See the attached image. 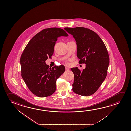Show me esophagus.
Here are the masks:
<instances>
[{"label":"esophagus","instance_id":"1","mask_svg":"<svg viewBox=\"0 0 131 131\" xmlns=\"http://www.w3.org/2000/svg\"><path fill=\"white\" fill-rule=\"evenodd\" d=\"M65 70H66V71H69V68H68L67 67H65Z\"/></svg>","mask_w":131,"mask_h":131}]
</instances>
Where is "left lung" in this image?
Masks as SVG:
<instances>
[{
    "instance_id": "obj_1",
    "label": "left lung",
    "mask_w": 131,
    "mask_h": 131,
    "mask_svg": "<svg viewBox=\"0 0 131 131\" xmlns=\"http://www.w3.org/2000/svg\"><path fill=\"white\" fill-rule=\"evenodd\" d=\"M73 35L77 45L79 63L86 64L84 69H71L74 74L73 91L77 94L89 96L100 87L107 73L109 57L107 48L100 37L89 28H65Z\"/></svg>"
}]
</instances>
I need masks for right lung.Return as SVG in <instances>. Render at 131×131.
<instances>
[{
  "label": "right lung",
  "instance_id": "add662e5",
  "mask_svg": "<svg viewBox=\"0 0 131 131\" xmlns=\"http://www.w3.org/2000/svg\"><path fill=\"white\" fill-rule=\"evenodd\" d=\"M68 35L62 28H45L31 38L23 51L20 58L21 76L36 96L48 97L56 90L57 80L64 72L65 67L61 65L51 68L45 61L53 54L58 37Z\"/></svg>",
  "mask_w": 131,
  "mask_h": 131
}]
</instances>
